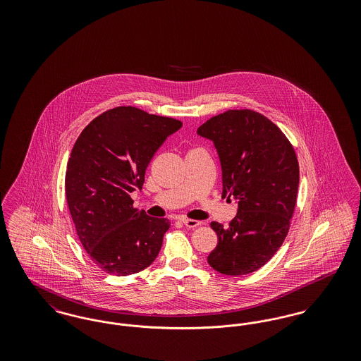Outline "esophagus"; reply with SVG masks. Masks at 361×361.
Here are the masks:
<instances>
[{
  "mask_svg": "<svg viewBox=\"0 0 361 361\" xmlns=\"http://www.w3.org/2000/svg\"><path fill=\"white\" fill-rule=\"evenodd\" d=\"M181 222L184 224V226H187L188 228H195V227H197V226L202 224V222L195 221V219H181Z\"/></svg>",
  "mask_w": 361,
  "mask_h": 361,
  "instance_id": "obj_1",
  "label": "esophagus"
}]
</instances>
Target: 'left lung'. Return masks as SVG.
Returning a JSON list of instances; mask_svg holds the SVG:
<instances>
[{
    "label": "left lung",
    "mask_w": 361,
    "mask_h": 361,
    "mask_svg": "<svg viewBox=\"0 0 361 361\" xmlns=\"http://www.w3.org/2000/svg\"><path fill=\"white\" fill-rule=\"evenodd\" d=\"M214 142L222 166V197L238 203L227 227L211 222L218 235L208 264L219 274H252L274 257L286 240L296 206L299 164L290 140L275 123L252 109H230L197 128Z\"/></svg>",
    "instance_id": "left-lung-1"
}]
</instances>
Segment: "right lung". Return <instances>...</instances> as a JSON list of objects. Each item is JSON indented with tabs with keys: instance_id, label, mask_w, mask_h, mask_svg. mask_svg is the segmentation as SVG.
<instances>
[{
	"instance_id": "1",
	"label": "right lung",
	"mask_w": 361,
	"mask_h": 361,
	"mask_svg": "<svg viewBox=\"0 0 361 361\" xmlns=\"http://www.w3.org/2000/svg\"><path fill=\"white\" fill-rule=\"evenodd\" d=\"M183 123L135 106H116L90 121L70 154L65 190L77 235L104 272L134 275L154 261L171 222L134 208L130 193L165 139Z\"/></svg>"
}]
</instances>
